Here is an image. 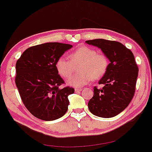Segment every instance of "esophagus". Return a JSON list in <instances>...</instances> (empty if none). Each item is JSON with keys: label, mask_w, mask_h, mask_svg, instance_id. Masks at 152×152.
Listing matches in <instances>:
<instances>
[{"label": "esophagus", "mask_w": 152, "mask_h": 152, "mask_svg": "<svg viewBox=\"0 0 152 152\" xmlns=\"http://www.w3.org/2000/svg\"><path fill=\"white\" fill-rule=\"evenodd\" d=\"M82 88H75V92H79V91H81Z\"/></svg>", "instance_id": "1"}]
</instances>
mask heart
<instances>
[{
    "label": "heart",
    "mask_w": 152,
    "mask_h": 152,
    "mask_svg": "<svg viewBox=\"0 0 152 152\" xmlns=\"http://www.w3.org/2000/svg\"><path fill=\"white\" fill-rule=\"evenodd\" d=\"M68 57H60L56 62V69L62 78H68L80 64L78 74L69 78L68 83L74 87H81L94 80H98L106 74L109 59L103 53L98 52L92 47L81 46L71 52Z\"/></svg>",
    "instance_id": "obj_1"
}]
</instances>
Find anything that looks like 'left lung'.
<instances>
[{
	"mask_svg": "<svg viewBox=\"0 0 152 152\" xmlns=\"http://www.w3.org/2000/svg\"><path fill=\"white\" fill-rule=\"evenodd\" d=\"M86 42L100 48L110 61L98 82L104 86L94 88V96L88 103L89 110L100 118H113L129 105L134 95L139 69L134 54L119 42L96 39Z\"/></svg>",
	"mask_w": 152,
	"mask_h": 152,
	"instance_id": "8db88e82",
	"label": "left lung"
}]
</instances>
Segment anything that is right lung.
Instances as JSON below:
<instances>
[{"label":"right lung","mask_w":152,"mask_h":152,"mask_svg":"<svg viewBox=\"0 0 152 152\" xmlns=\"http://www.w3.org/2000/svg\"><path fill=\"white\" fill-rule=\"evenodd\" d=\"M73 46L47 42L29 47L16 62L15 84L22 101L32 115L45 121L60 118L66 113L72 87L64 83L56 62Z\"/></svg>","instance_id":"obj_1"}]
</instances>
